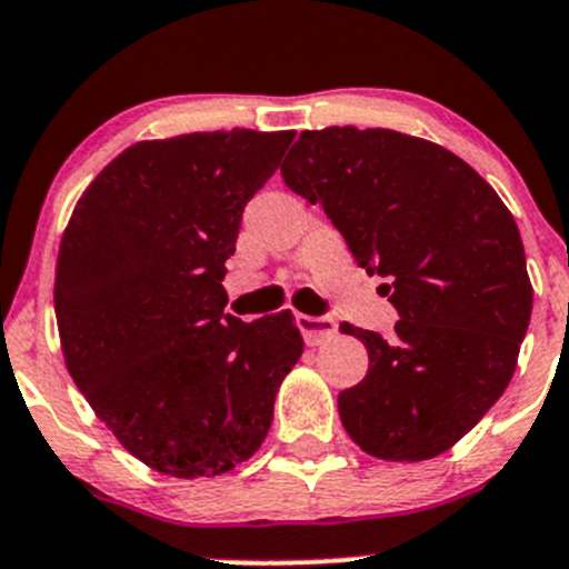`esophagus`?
<instances>
[{
	"label": "esophagus",
	"instance_id": "obj_1",
	"mask_svg": "<svg viewBox=\"0 0 569 569\" xmlns=\"http://www.w3.org/2000/svg\"><path fill=\"white\" fill-rule=\"evenodd\" d=\"M297 327H300L308 347H319V343L330 341L338 330V325L330 317H308V313H297Z\"/></svg>",
	"mask_w": 569,
	"mask_h": 569
}]
</instances>
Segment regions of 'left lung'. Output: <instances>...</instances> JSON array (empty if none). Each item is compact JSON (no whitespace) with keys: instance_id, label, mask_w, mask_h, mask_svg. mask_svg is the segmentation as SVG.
I'll return each mask as SVG.
<instances>
[{"instance_id":"8db88e82","label":"left lung","mask_w":569,"mask_h":569,"mask_svg":"<svg viewBox=\"0 0 569 569\" xmlns=\"http://www.w3.org/2000/svg\"><path fill=\"white\" fill-rule=\"evenodd\" d=\"M280 173L399 311L391 338L341 325L369 352L363 380L338 393L343 429L377 460L443 455L507 391L529 330L512 211L457 153L393 129L302 131Z\"/></svg>"}]
</instances>
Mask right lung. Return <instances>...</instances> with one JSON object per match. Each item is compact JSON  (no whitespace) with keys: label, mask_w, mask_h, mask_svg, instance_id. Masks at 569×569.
<instances>
[{"label":"right lung","mask_w":569,"mask_h":569,"mask_svg":"<svg viewBox=\"0 0 569 569\" xmlns=\"http://www.w3.org/2000/svg\"><path fill=\"white\" fill-rule=\"evenodd\" d=\"M295 131H192L126 148L73 206L54 272L68 375L129 455L176 479L250 460L302 355L291 311L226 313L248 200Z\"/></svg>","instance_id":"add662e5"}]
</instances>
